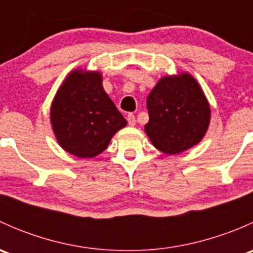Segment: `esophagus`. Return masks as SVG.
<instances>
[{"mask_svg":"<svg viewBox=\"0 0 253 253\" xmlns=\"http://www.w3.org/2000/svg\"><path fill=\"white\" fill-rule=\"evenodd\" d=\"M127 122H128L129 126H134V125H136V122H137L136 116H134L133 114H128V115H127Z\"/></svg>","mask_w":253,"mask_h":253,"instance_id":"esophagus-1","label":"esophagus"}]
</instances>
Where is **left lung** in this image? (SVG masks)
Here are the masks:
<instances>
[{"instance_id": "left-lung-1", "label": "left lung", "mask_w": 253, "mask_h": 253, "mask_svg": "<svg viewBox=\"0 0 253 253\" xmlns=\"http://www.w3.org/2000/svg\"><path fill=\"white\" fill-rule=\"evenodd\" d=\"M147 108L144 131L165 154H178L200 143L211 122L208 100L190 73L160 78L148 95Z\"/></svg>"}]
</instances>
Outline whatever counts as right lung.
<instances>
[{"label":"right lung","mask_w":253,"mask_h":253,"mask_svg":"<svg viewBox=\"0 0 253 253\" xmlns=\"http://www.w3.org/2000/svg\"><path fill=\"white\" fill-rule=\"evenodd\" d=\"M101 83L98 71H72L51 104L50 120L58 144L82 159L103 153L112 136L127 125Z\"/></svg>","instance_id":"obj_1"}]
</instances>
